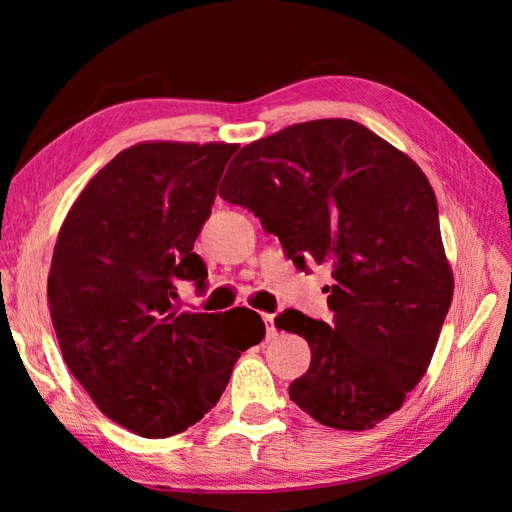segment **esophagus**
I'll return each instance as SVG.
<instances>
[{"mask_svg": "<svg viewBox=\"0 0 512 512\" xmlns=\"http://www.w3.org/2000/svg\"><path fill=\"white\" fill-rule=\"evenodd\" d=\"M264 323H266V339H275V336H277L275 314H264Z\"/></svg>", "mask_w": 512, "mask_h": 512, "instance_id": "34e87169", "label": "esophagus"}]
</instances>
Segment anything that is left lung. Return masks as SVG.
<instances>
[{
	"label": "left lung",
	"instance_id": "left-lung-1",
	"mask_svg": "<svg viewBox=\"0 0 512 512\" xmlns=\"http://www.w3.org/2000/svg\"><path fill=\"white\" fill-rule=\"evenodd\" d=\"M220 195L253 211L297 268H332V325L299 310L275 319L312 352L290 400L325 427L374 429L427 372L453 299L427 176L365 125L321 118L242 147Z\"/></svg>",
	"mask_w": 512,
	"mask_h": 512
}]
</instances>
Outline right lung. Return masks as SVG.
<instances>
[{
  "label": "right lung",
  "instance_id": "1",
  "mask_svg": "<svg viewBox=\"0 0 512 512\" xmlns=\"http://www.w3.org/2000/svg\"><path fill=\"white\" fill-rule=\"evenodd\" d=\"M228 143L151 140L123 149L65 215L48 275V308L65 365L107 418L169 438L204 418L248 347L257 312L173 306L176 281L204 286L193 242L211 215Z\"/></svg>",
  "mask_w": 512,
  "mask_h": 512
}]
</instances>
